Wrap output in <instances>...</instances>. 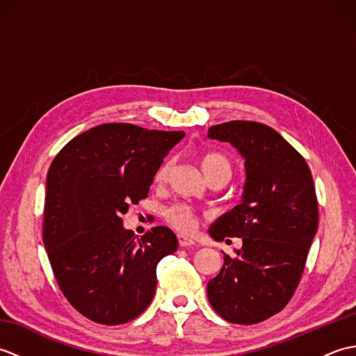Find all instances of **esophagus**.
<instances>
[{
  "instance_id": "obj_1",
  "label": "esophagus",
  "mask_w": 356,
  "mask_h": 356,
  "mask_svg": "<svg viewBox=\"0 0 356 356\" xmlns=\"http://www.w3.org/2000/svg\"><path fill=\"white\" fill-rule=\"evenodd\" d=\"M179 245L182 246V248H190V246H194V245H195V241L191 240V238L185 237V236H179Z\"/></svg>"
}]
</instances>
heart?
<instances>
[{
	"label": "heart",
	"instance_id": "b5f03b06",
	"mask_svg": "<svg viewBox=\"0 0 356 356\" xmlns=\"http://www.w3.org/2000/svg\"><path fill=\"white\" fill-rule=\"evenodd\" d=\"M200 166L205 176L211 179L213 176H217V174H225V176L231 177L232 172V165L229 162V159L225 154L218 153V151H207L203 153L199 159ZM171 171V162L165 161L156 172V180L157 182H165L170 176ZM165 217L174 228H177L182 232H191L195 225H197V218H195L194 211L186 207V205H172L170 208L165 209Z\"/></svg>",
	"mask_w": 356,
	"mask_h": 356
}]
</instances>
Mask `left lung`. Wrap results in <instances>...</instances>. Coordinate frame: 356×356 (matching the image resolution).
<instances>
[{
	"label": "left lung",
	"mask_w": 356,
	"mask_h": 356,
	"mask_svg": "<svg viewBox=\"0 0 356 356\" xmlns=\"http://www.w3.org/2000/svg\"><path fill=\"white\" fill-rule=\"evenodd\" d=\"M209 139L229 142L245 159L241 203L211 225L217 241L240 237L236 257L207 286L223 320L255 324L278 314L297 289L318 228L311 170L274 128L249 120L213 125Z\"/></svg>",
	"instance_id": "obj_1"
}]
</instances>
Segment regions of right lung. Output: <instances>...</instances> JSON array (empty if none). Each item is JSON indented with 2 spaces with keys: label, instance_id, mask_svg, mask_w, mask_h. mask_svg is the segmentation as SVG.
Returning <instances> with one entry per match:
<instances>
[{
  "label": "right lung",
  "instance_id": "1",
  "mask_svg": "<svg viewBox=\"0 0 356 356\" xmlns=\"http://www.w3.org/2000/svg\"><path fill=\"white\" fill-rule=\"evenodd\" d=\"M184 131L102 124L72 139L47 172L42 240L59 289L79 314L116 326L134 320L156 292V268L177 249L166 226L139 240L122 214L145 199Z\"/></svg>",
  "mask_w": 356,
  "mask_h": 356
}]
</instances>
